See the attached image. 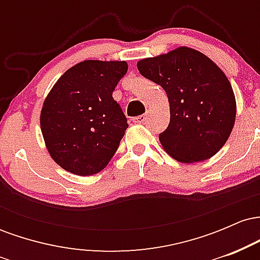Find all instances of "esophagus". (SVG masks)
Masks as SVG:
<instances>
[{
	"instance_id": "obj_1",
	"label": "esophagus",
	"mask_w": 260,
	"mask_h": 260,
	"mask_svg": "<svg viewBox=\"0 0 260 260\" xmlns=\"http://www.w3.org/2000/svg\"><path fill=\"white\" fill-rule=\"evenodd\" d=\"M147 121V115H140L137 116V117H133L134 123H144Z\"/></svg>"
}]
</instances>
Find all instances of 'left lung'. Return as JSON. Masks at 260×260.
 I'll return each instance as SVG.
<instances>
[{"label": "left lung", "mask_w": 260, "mask_h": 260, "mask_svg": "<svg viewBox=\"0 0 260 260\" xmlns=\"http://www.w3.org/2000/svg\"><path fill=\"white\" fill-rule=\"evenodd\" d=\"M137 67L168 94L170 123L159 134L166 153L186 164L214 156L236 118L235 94L225 73L204 53L186 46L140 59Z\"/></svg>", "instance_id": "1"}]
</instances>
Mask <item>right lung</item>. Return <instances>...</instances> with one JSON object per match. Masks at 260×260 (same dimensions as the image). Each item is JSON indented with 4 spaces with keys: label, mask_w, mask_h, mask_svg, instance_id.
I'll return each mask as SVG.
<instances>
[{
    "label": "right lung",
    "mask_w": 260,
    "mask_h": 260,
    "mask_svg": "<svg viewBox=\"0 0 260 260\" xmlns=\"http://www.w3.org/2000/svg\"><path fill=\"white\" fill-rule=\"evenodd\" d=\"M124 61L88 59L61 76L44 101L40 127L46 148L66 171L90 176L106 168L128 128L112 91Z\"/></svg>",
    "instance_id": "right-lung-1"
}]
</instances>
